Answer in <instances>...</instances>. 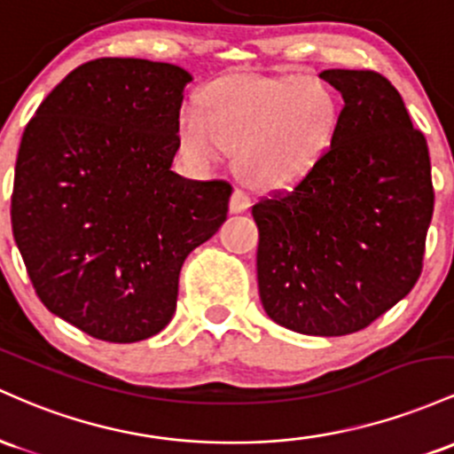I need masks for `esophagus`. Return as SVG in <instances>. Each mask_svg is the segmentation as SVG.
Returning a JSON list of instances; mask_svg holds the SVG:
<instances>
[{
	"mask_svg": "<svg viewBox=\"0 0 454 454\" xmlns=\"http://www.w3.org/2000/svg\"><path fill=\"white\" fill-rule=\"evenodd\" d=\"M248 207H251V197H248L244 191H240V188H236L231 195V200H229V210H231L233 214H242V212H247Z\"/></svg>",
	"mask_w": 454,
	"mask_h": 454,
	"instance_id": "esophagus-1",
	"label": "esophagus"
}]
</instances>
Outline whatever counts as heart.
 Masks as SVG:
<instances>
[{
  "instance_id": "b5f03b06",
  "label": "heart",
  "mask_w": 454,
  "mask_h": 454,
  "mask_svg": "<svg viewBox=\"0 0 454 454\" xmlns=\"http://www.w3.org/2000/svg\"><path fill=\"white\" fill-rule=\"evenodd\" d=\"M339 121L333 91L302 76H225L177 115V141L195 165L236 147L238 171L254 188H287L322 162Z\"/></svg>"
}]
</instances>
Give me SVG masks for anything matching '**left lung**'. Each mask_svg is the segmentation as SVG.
Segmentation results:
<instances>
[{
	"instance_id": "obj_1",
	"label": "left lung",
	"mask_w": 454,
	"mask_h": 454,
	"mask_svg": "<svg viewBox=\"0 0 454 454\" xmlns=\"http://www.w3.org/2000/svg\"><path fill=\"white\" fill-rule=\"evenodd\" d=\"M343 98L325 156L253 206L259 298L300 334L358 333L411 292L433 216L427 139L373 70H324Z\"/></svg>"
}]
</instances>
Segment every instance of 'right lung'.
I'll return each mask as SVG.
<instances>
[{
  "mask_svg": "<svg viewBox=\"0 0 454 454\" xmlns=\"http://www.w3.org/2000/svg\"><path fill=\"white\" fill-rule=\"evenodd\" d=\"M184 68L100 58L74 68L25 126L12 233L51 313L135 343L171 322L188 253L225 223L231 184L171 171Z\"/></svg>",
  "mask_w": 454,
  "mask_h": 454,
  "instance_id": "obj_1",
  "label": "right lung"
}]
</instances>
